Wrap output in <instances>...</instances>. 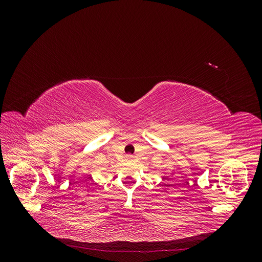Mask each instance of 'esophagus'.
I'll list each match as a JSON object with an SVG mask.
<instances>
[{"instance_id":"esophagus-1","label":"esophagus","mask_w":262,"mask_h":262,"mask_svg":"<svg viewBox=\"0 0 262 262\" xmlns=\"http://www.w3.org/2000/svg\"><path fill=\"white\" fill-rule=\"evenodd\" d=\"M132 158H133L132 155H126V160L128 161H132Z\"/></svg>"}]
</instances>
